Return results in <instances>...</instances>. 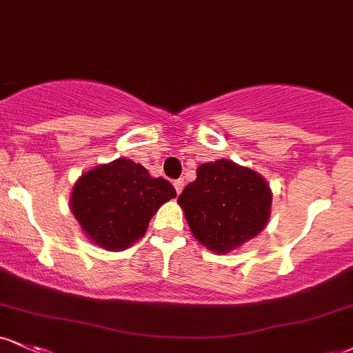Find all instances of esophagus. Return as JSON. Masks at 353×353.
Masks as SVG:
<instances>
[{"mask_svg":"<svg viewBox=\"0 0 353 353\" xmlns=\"http://www.w3.org/2000/svg\"><path fill=\"white\" fill-rule=\"evenodd\" d=\"M174 189H176L177 194L182 192V189H184V179H177L174 181Z\"/></svg>","mask_w":353,"mask_h":353,"instance_id":"esophagus-1","label":"esophagus"}]
</instances>
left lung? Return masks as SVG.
<instances>
[{
    "mask_svg": "<svg viewBox=\"0 0 353 353\" xmlns=\"http://www.w3.org/2000/svg\"><path fill=\"white\" fill-rule=\"evenodd\" d=\"M271 202L268 181L230 159L199 165L195 181L177 197L195 240L217 254L258 236L270 220Z\"/></svg>",
    "mask_w": 353,
    "mask_h": 353,
    "instance_id": "8db88e82",
    "label": "left lung"
}]
</instances>
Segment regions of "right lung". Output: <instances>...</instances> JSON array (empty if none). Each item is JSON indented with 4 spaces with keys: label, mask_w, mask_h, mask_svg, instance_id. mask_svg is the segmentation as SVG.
Listing matches in <instances>:
<instances>
[{
    "label": "right lung",
    "mask_w": 353,
    "mask_h": 353,
    "mask_svg": "<svg viewBox=\"0 0 353 353\" xmlns=\"http://www.w3.org/2000/svg\"><path fill=\"white\" fill-rule=\"evenodd\" d=\"M176 195L164 177L118 158L85 171L72 188L69 205L88 240L108 252H123L141 240L152 215Z\"/></svg>",
    "instance_id": "1"
}]
</instances>
